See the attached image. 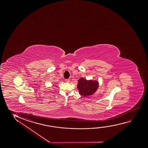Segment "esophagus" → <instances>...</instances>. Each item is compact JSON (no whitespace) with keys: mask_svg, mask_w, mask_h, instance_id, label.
Instances as JSON below:
<instances>
[{"mask_svg":"<svg viewBox=\"0 0 148 148\" xmlns=\"http://www.w3.org/2000/svg\"><path fill=\"white\" fill-rule=\"evenodd\" d=\"M65 81H66V82H68V83H69V82H70V79H66V80H65Z\"/></svg>","mask_w":148,"mask_h":148,"instance_id":"esophagus-1","label":"esophagus"}]
</instances>
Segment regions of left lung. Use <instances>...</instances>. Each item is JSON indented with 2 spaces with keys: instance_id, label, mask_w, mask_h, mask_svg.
Returning <instances> with one entry per match:
<instances>
[{
  "instance_id": "1",
  "label": "left lung",
  "mask_w": 148,
  "mask_h": 148,
  "mask_svg": "<svg viewBox=\"0 0 148 148\" xmlns=\"http://www.w3.org/2000/svg\"><path fill=\"white\" fill-rule=\"evenodd\" d=\"M99 83L97 80H87L81 77L78 80L77 87L79 93L83 97L92 95L99 88Z\"/></svg>"
}]
</instances>
